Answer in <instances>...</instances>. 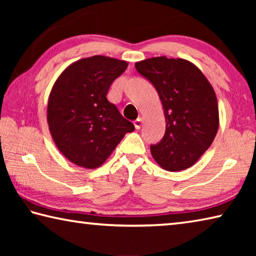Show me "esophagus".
Returning a JSON list of instances; mask_svg holds the SVG:
<instances>
[{
    "label": "esophagus",
    "instance_id": "1",
    "mask_svg": "<svg viewBox=\"0 0 256 256\" xmlns=\"http://www.w3.org/2000/svg\"><path fill=\"white\" fill-rule=\"evenodd\" d=\"M133 124H134V126H136V130H140L141 125H142V118H138V120H134Z\"/></svg>",
    "mask_w": 256,
    "mask_h": 256
}]
</instances>
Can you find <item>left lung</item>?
I'll list each match as a JSON object with an SVG mask.
<instances>
[{"instance_id":"left-lung-1","label":"left lung","mask_w":256,"mask_h":256,"mask_svg":"<svg viewBox=\"0 0 256 256\" xmlns=\"http://www.w3.org/2000/svg\"><path fill=\"white\" fill-rule=\"evenodd\" d=\"M154 86L162 104L166 132L151 154L160 167L180 172L193 166L214 142L219 128L218 102L200 68L184 58H151L136 63Z\"/></svg>"}]
</instances>
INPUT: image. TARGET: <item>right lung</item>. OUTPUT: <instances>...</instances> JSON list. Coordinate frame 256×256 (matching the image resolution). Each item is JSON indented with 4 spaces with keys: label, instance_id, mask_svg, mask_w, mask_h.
Returning <instances> with one entry per match:
<instances>
[{
    "label": "right lung",
    "instance_id": "1",
    "mask_svg": "<svg viewBox=\"0 0 256 256\" xmlns=\"http://www.w3.org/2000/svg\"><path fill=\"white\" fill-rule=\"evenodd\" d=\"M126 68V60L94 55L70 64L56 79L47 123L55 146L76 166H102L125 134L134 131L106 98L112 81Z\"/></svg>",
    "mask_w": 256,
    "mask_h": 256
}]
</instances>
